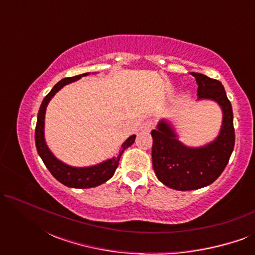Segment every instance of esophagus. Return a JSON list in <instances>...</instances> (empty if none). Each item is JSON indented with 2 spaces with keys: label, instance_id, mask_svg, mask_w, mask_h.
<instances>
[{
  "label": "esophagus",
  "instance_id": "esophagus-1",
  "mask_svg": "<svg viewBox=\"0 0 255 255\" xmlns=\"http://www.w3.org/2000/svg\"><path fill=\"white\" fill-rule=\"evenodd\" d=\"M153 128H154V122L151 121V120H147V121H145L144 123L141 124L140 130L141 131H145V132H149Z\"/></svg>",
  "mask_w": 255,
  "mask_h": 255
}]
</instances>
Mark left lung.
<instances>
[{"instance_id": "1", "label": "left lung", "mask_w": 255, "mask_h": 255, "mask_svg": "<svg viewBox=\"0 0 255 255\" xmlns=\"http://www.w3.org/2000/svg\"><path fill=\"white\" fill-rule=\"evenodd\" d=\"M197 82V100H211L223 111L222 128L214 141L189 147L182 144L165 120L152 130L153 169L160 182L176 190H195L211 184L223 173L235 147L232 106L218 80L190 73Z\"/></svg>"}]
</instances>
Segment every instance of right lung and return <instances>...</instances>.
<instances>
[{"instance_id": "add662e5", "label": "right lung", "mask_w": 255, "mask_h": 255, "mask_svg": "<svg viewBox=\"0 0 255 255\" xmlns=\"http://www.w3.org/2000/svg\"><path fill=\"white\" fill-rule=\"evenodd\" d=\"M89 73H85V74L73 76V78L62 79L61 81H59L57 85L52 88L51 92L45 96L43 102H41L39 113H38L37 117L36 132H34V139H36V147L38 154H39L41 160H43V162L45 163V166H46V168L50 170L52 175H53L59 182L65 184V186H67L69 188H80V189L97 187L111 179L115 174V170H116L118 167V163H120V159L122 154H123V152L128 147H130L135 140V135L132 134L131 137H128L127 140L123 142V145H122L120 152H118V154L116 156L108 159L106 161L99 163V165L90 167L68 166L55 158L53 153L50 151L44 137L45 113H46L47 104L51 101L52 97L55 95V93H58L62 87L68 85V83L71 82H74L80 78H82V76H86Z\"/></svg>"}]
</instances>
